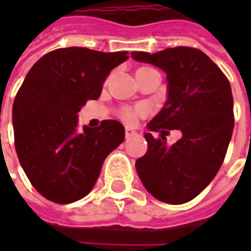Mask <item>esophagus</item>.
<instances>
[{"label":"esophagus","instance_id":"1","mask_svg":"<svg viewBox=\"0 0 251 251\" xmlns=\"http://www.w3.org/2000/svg\"><path fill=\"white\" fill-rule=\"evenodd\" d=\"M135 135H136V132H135L133 129H130V127H126L125 129L126 138H132V136H135Z\"/></svg>","mask_w":251,"mask_h":251}]
</instances>
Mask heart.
<instances>
[{
  "mask_svg": "<svg viewBox=\"0 0 251 251\" xmlns=\"http://www.w3.org/2000/svg\"><path fill=\"white\" fill-rule=\"evenodd\" d=\"M145 113H147L145 107H132V106H125V107L119 109L118 116H119L125 124H127V125H133V124L138 121V118H139V116H142V115H145Z\"/></svg>",
  "mask_w": 251,
  "mask_h": 251,
  "instance_id": "heart-1",
  "label": "heart"
}]
</instances>
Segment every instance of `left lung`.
I'll list each match as a JSON object with an SVG mask.
<instances>
[{"mask_svg":"<svg viewBox=\"0 0 251 251\" xmlns=\"http://www.w3.org/2000/svg\"><path fill=\"white\" fill-rule=\"evenodd\" d=\"M139 62L167 74L169 97L145 133L148 151L136 160L145 189L158 201L180 205L196 198L224 163L234 129L232 93L228 78L196 48H169L157 53L132 52ZM177 128L182 138L172 147L165 135Z\"/></svg>","mask_w":251,"mask_h":251,"instance_id":"left-lung-1","label":"left lung"}]
</instances>
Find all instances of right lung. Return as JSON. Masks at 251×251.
<instances>
[{"instance_id":"1","label":"right lung","mask_w":251,"mask_h":251,"mask_svg":"<svg viewBox=\"0 0 251 251\" xmlns=\"http://www.w3.org/2000/svg\"><path fill=\"white\" fill-rule=\"evenodd\" d=\"M127 52L61 48L28 71L13 104L14 145L33 187L55 203L90 193L104 158L125 139L118 121L78 130V112L101 94L106 76Z\"/></svg>"}]
</instances>
